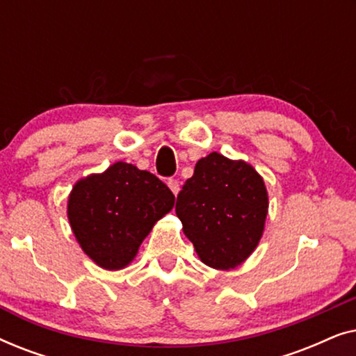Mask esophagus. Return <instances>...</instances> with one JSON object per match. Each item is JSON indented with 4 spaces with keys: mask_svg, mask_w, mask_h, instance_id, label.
Instances as JSON below:
<instances>
[{
    "mask_svg": "<svg viewBox=\"0 0 356 356\" xmlns=\"http://www.w3.org/2000/svg\"><path fill=\"white\" fill-rule=\"evenodd\" d=\"M167 184H168V188L172 189V193L175 194V196H177V194L179 193V181H178V179L177 178H168Z\"/></svg>",
    "mask_w": 356,
    "mask_h": 356,
    "instance_id": "1",
    "label": "esophagus"
}]
</instances>
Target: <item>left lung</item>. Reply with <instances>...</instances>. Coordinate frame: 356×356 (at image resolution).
Masks as SVG:
<instances>
[{
	"instance_id": "obj_1",
	"label": "left lung",
	"mask_w": 356,
	"mask_h": 356,
	"mask_svg": "<svg viewBox=\"0 0 356 356\" xmlns=\"http://www.w3.org/2000/svg\"><path fill=\"white\" fill-rule=\"evenodd\" d=\"M267 206L264 181L251 165L212 152L196 163L175 211L204 264L233 269L259 243Z\"/></svg>"
}]
</instances>
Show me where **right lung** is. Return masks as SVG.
Masks as SVG:
<instances>
[{"instance_id":"right-lung-1","label":"right lung","mask_w":356,"mask_h":356,"mask_svg":"<svg viewBox=\"0 0 356 356\" xmlns=\"http://www.w3.org/2000/svg\"><path fill=\"white\" fill-rule=\"evenodd\" d=\"M173 204V193L162 179L116 162L105 173L76 183L67 217L86 254L104 269L116 270L134 259L154 223Z\"/></svg>"}]
</instances>
